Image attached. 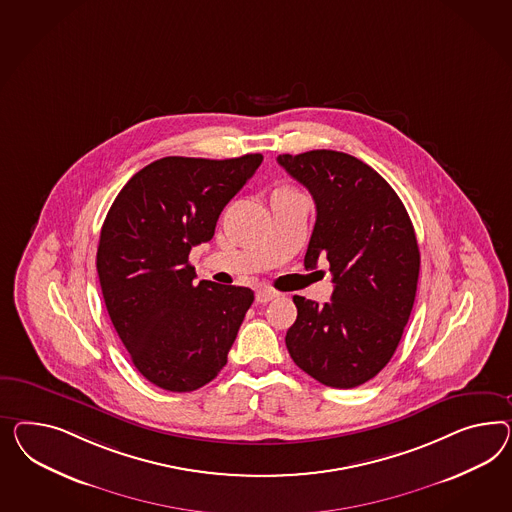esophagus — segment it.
Returning a JSON list of instances; mask_svg holds the SVG:
<instances>
[{"mask_svg":"<svg viewBox=\"0 0 512 512\" xmlns=\"http://www.w3.org/2000/svg\"><path fill=\"white\" fill-rule=\"evenodd\" d=\"M277 296H279V292L270 289V287H261V289L257 291V294H255V298H257L259 304H268V302H272Z\"/></svg>","mask_w":512,"mask_h":512,"instance_id":"34e87169","label":"esophagus"}]
</instances>
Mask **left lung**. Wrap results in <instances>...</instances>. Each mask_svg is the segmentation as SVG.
<instances>
[{"label":"left lung","mask_w":512,"mask_h":512,"mask_svg":"<svg viewBox=\"0 0 512 512\" xmlns=\"http://www.w3.org/2000/svg\"><path fill=\"white\" fill-rule=\"evenodd\" d=\"M277 162L317 207L305 270L326 259L333 276L332 302L292 298L298 317L285 337L289 354L324 386H361L391 360L414 307V225L386 179L346 152L279 154Z\"/></svg>","instance_id":"8db88e82"}]
</instances>
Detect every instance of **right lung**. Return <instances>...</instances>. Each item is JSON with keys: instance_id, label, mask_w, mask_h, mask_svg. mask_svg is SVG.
Listing matches in <instances>:
<instances>
[{"instance_id": "obj_1", "label": "right lung", "mask_w": 512, "mask_h": 512, "mask_svg": "<svg viewBox=\"0 0 512 512\" xmlns=\"http://www.w3.org/2000/svg\"><path fill=\"white\" fill-rule=\"evenodd\" d=\"M261 162L263 154L160 158L111 205L98 242L100 289L130 360L154 386L195 391L227 363L253 291L195 285L188 255L214 236L221 210Z\"/></svg>"}]
</instances>
